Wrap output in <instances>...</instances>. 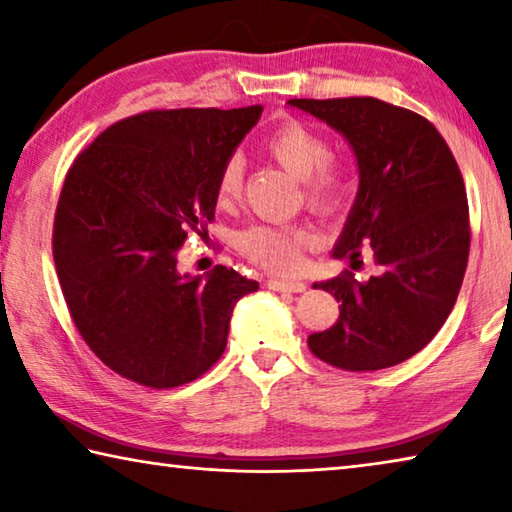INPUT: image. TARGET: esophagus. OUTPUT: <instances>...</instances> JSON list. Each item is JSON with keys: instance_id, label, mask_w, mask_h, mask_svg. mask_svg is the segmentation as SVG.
Instances as JSON below:
<instances>
[{"instance_id": "obj_1", "label": "esophagus", "mask_w": 512, "mask_h": 512, "mask_svg": "<svg viewBox=\"0 0 512 512\" xmlns=\"http://www.w3.org/2000/svg\"><path fill=\"white\" fill-rule=\"evenodd\" d=\"M266 287L282 293H302L307 289V284L300 280H268Z\"/></svg>"}]
</instances>
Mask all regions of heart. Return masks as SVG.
<instances>
[{
	"mask_svg": "<svg viewBox=\"0 0 512 512\" xmlns=\"http://www.w3.org/2000/svg\"><path fill=\"white\" fill-rule=\"evenodd\" d=\"M264 151L302 180L309 207L318 212H336L350 194V173L345 164L332 158V149L323 135L302 121L289 119L273 128L264 140ZM244 162L230 155L216 176V201L228 207L241 194ZM235 244L250 262L273 273H293L302 264L305 250L316 244L314 230L307 225H271L257 223L241 230Z\"/></svg>",
	"mask_w": 512,
	"mask_h": 512,
	"instance_id": "obj_1",
	"label": "heart"
}]
</instances>
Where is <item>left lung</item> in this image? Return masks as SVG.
<instances>
[{
  "label": "left lung",
  "instance_id": "8db88e82",
  "mask_svg": "<svg viewBox=\"0 0 512 512\" xmlns=\"http://www.w3.org/2000/svg\"><path fill=\"white\" fill-rule=\"evenodd\" d=\"M345 135L359 164V194L334 248L375 273L314 284L332 293L339 320L307 343L350 372L391 368L420 352L454 309L470 257V210L461 169L429 119L375 97L291 99Z\"/></svg>",
  "mask_w": 512,
  "mask_h": 512
}]
</instances>
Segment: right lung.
I'll return each mask as SVG.
<instances>
[{
	"instance_id": "right-lung-1",
	"label": "right lung",
	"mask_w": 512,
	"mask_h": 512,
	"mask_svg": "<svg viewBox=\"0 0 512 512\" xmlns=\"http://www.w3.org/2000/svg\"><path fill=\"white\" fill-rule=\"evenodd\" d=\"M262 106L149 110L76 155L54 216V262L88 348L135 384L167 391L205 375L237 300L259 289L235 268L180 275L187 232L207 235L216 176Z\"/></svg>"
}]
</instances>
